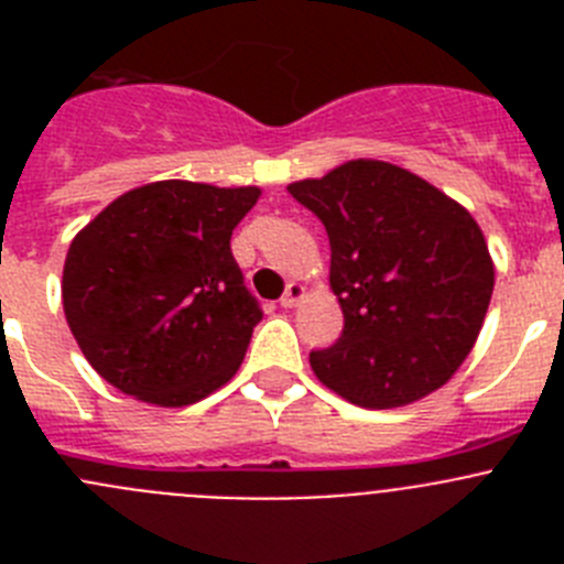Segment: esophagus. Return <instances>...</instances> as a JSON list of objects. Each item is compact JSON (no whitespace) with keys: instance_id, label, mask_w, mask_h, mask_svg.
I'll list each match as a JSON object with an SVG mask.
<instances>
[{"instance_id":"34e87169","label":"esophagus","mask_w":564,"mask_h":564,"mask_svg":"<svg viewBox=\"0 0 564 564\" xmlns=\"http://www.w3.org/2000/svg\"><path fill=\"white\" fill-rule=\"evenodd\" d=\"M302 299H305V285H299V282H291V285H288V291H285V296L279 299V305H282V307H296L299 302H302Z\"/></svg>"}]
</instances>
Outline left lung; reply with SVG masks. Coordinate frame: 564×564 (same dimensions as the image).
Returning <instances> with one entry per match:
<instances>
[{
    "label": "left lung",
    "instance_id": "8db88e82",
    "mask_svg": "<svg viewBox=\"0 0 564 564\" xmlns=\"http://www.w3.org/2000/svg\"><path fill=\"white\" fill-rule=\"evenodd\" d=\"M325 223L344 330L311 367L364 410L406 406L449 381L480 336L495 262L449 194L383 161H347L288 186Z\"/></svg>",
    "mask_w": 564,
    "mask_h": 564
}]
</instances>
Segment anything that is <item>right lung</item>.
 I'll return each instance as SVG.
<instances>
[{
  "label": "right lung",
  "mask_w": 564,
  "mask_h": 564,
  "mask_svg": "<svg viewBox=\"0 0 564 564\" xmlns=\"http://www.w3.org/2000/svg\"><path fill=\"white\" fill-rule=\"evenodd\" d=\"M259 194L257 186L147 183L73 237L64 316L115 390L154 406H188L231 381L262 318L231 234Z\"/></svg>",
  "instance_id": "obj_1"
}]
</instances>
